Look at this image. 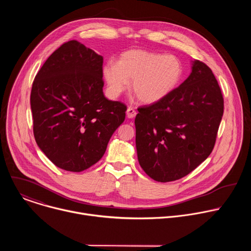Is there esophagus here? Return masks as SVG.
Returning a JSON list of instances; mask_svg holds the SVG:
<instances>
[{
  "label": "esophagus",
  "mask_w": 251,
  "mask_h": 251,
  "mask_svg": "<svg viewBox=\"0 0 251 251\" xmlns=\"http://www.w3.org/2000/svg\"><path fill=\"white\" fill-rule=\"evenodd\" d=\"M126 114H127V117H128V118L132 119V118H134V117L136 116L137 112L135 111L134 108H132V107H129V108H128L127 111H126Z\"/></svg>",
  "instance_id": "1"
}]
</instances>
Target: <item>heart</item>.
Instances as JSON below:
<instances>
[{
	"label": "heart",
	"instance_id": "heart-1",
	"mask_svg": "<svg viewBox=\"0 0 251 251\" xmlns=\"http://www.w3.org/2000/svg\"><path fill=\"white\" fill-rule=\"evenodd\" d=\"M108 94L116 98L129 86L145 104H154L172 94L180 84L184 67L174 55H165L143 50L122 52L116 62L107 61L102 68Z\"/></svg>",
	"mask_w": 251,
	"mask_h": 251
}]
</instances>
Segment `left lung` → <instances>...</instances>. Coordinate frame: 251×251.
I'll use <instances>...</instances> for the list:
<instances>
[{"label":"left lung","mask_w":251,"mask_h":251,"mask_svg":"<svg viewBox=\"0 0 251 251\" xmlns=\"http://www.w3.org/2000/svg\"><path fill=\"white\" fill-rule=\"evenodd\" d=\"M136 149L141 168L161 183L178 180L211 153L224 98L211 69L192 61L189 77L160 102L138 108Z\"/></svg>","instance_id":"8db88e82"}]
</instances>
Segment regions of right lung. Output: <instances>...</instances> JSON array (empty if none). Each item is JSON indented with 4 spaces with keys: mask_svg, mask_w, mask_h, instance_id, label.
<instances>
[{
    "mask_svg": "<svg viewBox=\"0 0 251 251\" xmlns=\"http://www.w3.org/2000/svg\"><path fill=\"white\" fill-rule=\"evenodd\" d=\"M103 57L77 41L60 46L35 75L30 108L40 149L58 168L81 172L104 155L126 105L103 94Z\"/></svg>",
    "mask_w": 251,
    "mask_h": 251,
    "instance_id": "add662e5",
    "label": "right lung"
}]
</instances>
